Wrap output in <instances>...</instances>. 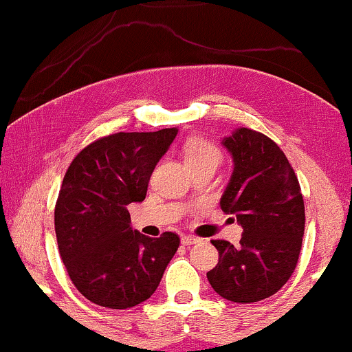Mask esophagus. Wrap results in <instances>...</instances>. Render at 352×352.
Returning a JSON list of instances; mask_svg holds the SVG:
<instances>
[{
	"mask_svg": "<svg viewBox=\"0 0 352 352\" xmlns=\"http://www.w3.org/2000/svg\"><path fill=\"white\" fill-rule=\"evenodd\" d=\"M180 241H182V245H185V246L197 245V243H200V238H197V236H193V235H184V236L180 238Z\"/></svg>",
	"mask_w": 352,
	"mask_h": 352,
	"instance_id": "esophagus-1",
	"label": "esophagus"
}]
</instances>
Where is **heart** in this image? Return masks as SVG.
I'll return each mask as SVG.
<instances>
[{"label":"heart","mask_w":352,"mask_h":352,"mask_svg":"<svg viewBox=\"0 0 352 352\" xmlns=\"http://www.w3.org/2000/svg\"><path fill=\"white\" fill-rule=\"evenodd\" d=\"M185 162L190 165H199V164H220L221 162V151L215 144L208 142L205 139H190L185 144L184 148Z\"/></svg>","instance_id":"obj_1"}]
</instances>
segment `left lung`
Masks as SVG:
<instances>
[{"label":"left lung","instance_id":"1","mask_svg":"<svg viewBox=\"0 0 352 352\" xmlns=\"http://www.w3.org/2000/svg\"><path fill=\"white\" fill-rule=\"evenodd\" d=\"M233 173L220 207L243 228L240 246L212 240L218 265L207 273L212 288L233 302H256L286 285L300 258L305 201L292 164L270 137L240 127L221 140Z\"/></svg>","mask_w":352,"mask_h":352}]
</instances>
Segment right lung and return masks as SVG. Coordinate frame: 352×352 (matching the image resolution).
Wrapping results in <instances>:
<instances>
[{
  "label": "right lung",
  "instance_id": "add662e5",
  "mask_svg": "<svg viewBox=\"0 0 352 352\" xmlns=\"http://www.w3.org/2000/svg\"><path fill=\"white\" fill-rule=\"evenodd\" d=\"M177 129L117 132L74 157L54 208L59 254L78 292L94 305L134 308L152 296L180 238L145 236L131 227L127 205L144 201L157 162Z\"/></svg>",
  "mask_w": 352,
  "mask_h": 352
}]
</instances>
